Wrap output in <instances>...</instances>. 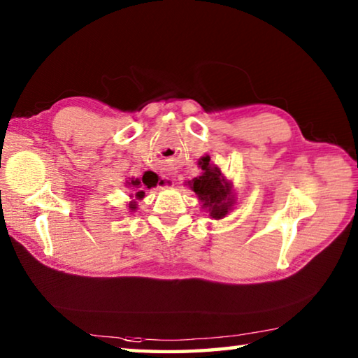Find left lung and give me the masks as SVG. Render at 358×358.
Listing matches in <instances>:
<instances>
[{
  "label": "left lung",
  "instance_id": "obj_1",
  "mask_svg": "<svg viewBox=\"0 0 358 358\" xmlns=\"http://www.w3.org/2000/svg\"><path fill=\"white\" fill-rule=\"evenodd\" d=\"M203 173L191 181L192 191L203 201V206L208 207L210 217L215 220L223 218L232 206V199H229L231 186L226 183L221 170L210 164V157H202L199 162Z\"/></svg>",
  "mask_w": 358,
  "mask_h": 358
}]
</instances>
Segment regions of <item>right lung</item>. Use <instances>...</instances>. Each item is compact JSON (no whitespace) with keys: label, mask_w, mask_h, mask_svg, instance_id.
I'll list each match as a JSON object with an SVG mask.
<instances>
[{"label":"right lung","mask_w":358,"mask_h":358,"mask_svg":"<svg viewBox=\"0 0 358 358\" xmlns=\"http://www.w3.org/2000/svg\"><path fill=\"white\" fill-rule=\"evenodd\" d=\"M157 180H159L157 175H152V173L146 172V173L143 175V178H141V180H132V181H130V185L135 186L134 189H137V194H135V196H137L138 199H141V197L145 196L143 189H145V188H152V186H156ZM161 183H162V181H161ZM130 208H135V206H132Z\"/></svg>","instance_id":"1"}]
</instances>
